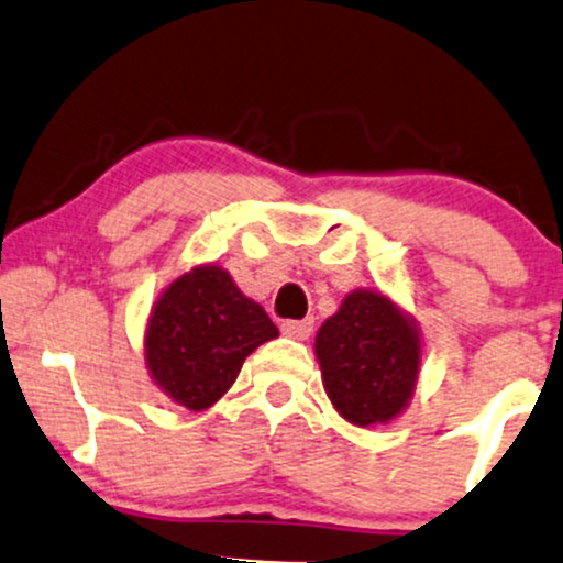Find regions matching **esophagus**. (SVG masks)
Returning <instances> with one entry per match:
<instances>
[{"mask_svg": "<svg viewBox=\"0 0 563 563\" xmlns=\"http://www.w3.org/2000/svg\"><path fill=\"white\" fill-rule=\"evenodd\" d=\"M314 322L312 320H283L280 322V331L288 335V339H296V341H303L309 339V333H312Z\"/></svg>", "mask_w": 563, "mask_h": 563, "instance_id": "obj_1", "label": "esophagus"}]
</instances>
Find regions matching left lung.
I'll return each mask as SVG.
<instances>
[{"mask_svg": "<svg viewBox=\"0 0 563 563\" xmlns=\"http://www.w3.org/2000/svg\"><path fill=\"white\" fill-rule=\"evenodd\" d=\"M314 352L328 397L357 426L391 421L410 399L421 363L416 328L373 290L346 296L320 328Z\"/></svg>", "mask_w": 563, "mask_h": 563, "instance_id": "obj_1", "label": "left lung"}]
</instances>
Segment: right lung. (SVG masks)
<instances>
[{
  "label": "right lung",
  "mask_w": 563,
  "mask_h": 563,
  "mask_svg": "<svg viewBox=\"0 0 563 563\" xmlns=\"http://www.w3.org/2000/svg\"><path fill=\"white\" fill-rule=\"evenodd\" d=\"M277 328L222 267H196L164 290L145 335L147 371L174 402L203 410Z\"/></svg>",
  "instance_id": "add662e5"
}]
</instances>
